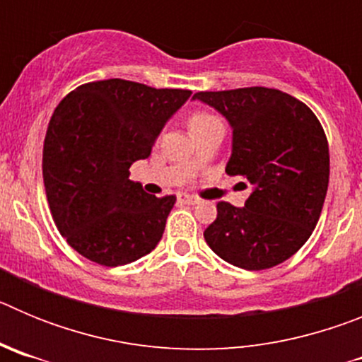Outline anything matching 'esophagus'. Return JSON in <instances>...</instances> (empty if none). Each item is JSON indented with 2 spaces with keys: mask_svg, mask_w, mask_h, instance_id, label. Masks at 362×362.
<instances>
[{
  "mask_svg": "<svg viewBox=\"0 0 362 362\" xmlns=\"http://www.w3.org/2000/svg\"><path fill=\"white\" fill-rule=\"evenodd\" d=\"M179 201H181V203H185V204H199V199H197V197H194V196H179Z\"/></svg>",
  "mask_w": 362,
  "mask_h": 362,
  "instance_id": "esophagus-1",
  "label": "esophagus"
}]
</instances>
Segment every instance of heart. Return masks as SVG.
Wrapping results in <instances>:
<instances>
[{
	"label": "heart",
	"instance_id": "obj_1",
	"mask_svg": "<svg viewBox=\"0 0 362 362\" xmlns=\"http://www.w3.org/2000/svg\"><path fill=\"white\" fill-rule=\"evenodd\" d=\"M216 117L214 116H209V114H196V116L192 117L190 119V127H194V124H203V123H210V121H214Z\"/></svg>",
	"mask_w": 362,
	"mask_h": 362
}]
</instances>
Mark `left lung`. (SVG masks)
Listing matches in <instances>:
<instances>
[{
  "label": "left lung",
  "instance_id": "1",
  "mask_svg": "<svg viewBox=\"0 0 362 362\" xmlns=\"http://www.w3.org/2000/svg\"><path fill=\"white\" fill-rule=\"evenodd\" d=\"M228 121L232 153L226 174L245 175V206L221 201L204 241L223 261L264 270L292 257L308 241L325 204L330 153L312 110L286 92L264 86L197 92Z\"/></svg>",
  "mask_w": 362,
  "mask_h": 362
}]
</instances>
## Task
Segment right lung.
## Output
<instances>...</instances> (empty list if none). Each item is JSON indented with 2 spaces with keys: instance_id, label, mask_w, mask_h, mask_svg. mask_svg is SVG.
I'll return each instance as SVG.
<instances>
[{
  "instance_id": "1",
  "label": "right lung",
  "mask_w": 362,
  "mask_h": 362,
  "mask_svg": "<svg viewBox=\"0 0 362 362\" xmlns=\"http://www.w3.org/2000/svg\"><path fill=\"white\" fill-rule=\"evenodd\" d=\"M192 95L124 79L86 83L56 107L43 146V181L57 230L103 267L137 261L158 246L175 196L130 181L165 124Z\"/></svg>"
}]
</instances>
